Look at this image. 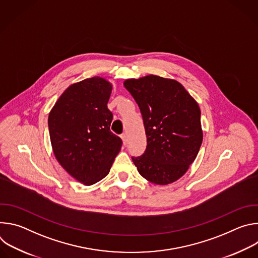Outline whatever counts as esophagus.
Here are the masks:
<instances>
[{
  "instance_id": "obj_1",
  "label": "esophagus",
  "mask_w": 258,
  "mask_h": 258,
  "mask_svg": "<svg viewBox=\"0 0 258 258\" xmlns=\"http://www.w3.org/2000/svg\"><path fill=\"white\" fill-rule=\"evenodd\" d=\"M120 138H121V140H122V144L125 146V145H126V143H127V138H126V135H125V134H122V135L120 136Z\"/></svg>"
}]
</instances>
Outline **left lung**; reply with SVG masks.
Instances as JSON below:
<instances>
[{
    "instance_id": "8db88e82",
    "label": "left lung",
    "mask_w": 258,
    "mask_h": 258,
    "mask_svg": "<svg viewBox=\"0 0 258 258\" xmlns=\"http://www.w3.org/2000/svg\"><path fill=\"white\" fill-rule=\"evenodd\" d=\"M138 103L147 135L145 153L133 158L139 173L165 186L187 172L203 140L197 101L175 80L149 75L123 82Z\"/></svg>"
}]
</instances>
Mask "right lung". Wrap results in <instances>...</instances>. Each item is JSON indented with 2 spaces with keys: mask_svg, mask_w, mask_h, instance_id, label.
<instances>
[{
  "mask_svg": "<svg viewBox=\"0 0 258 258\" xmlns=\"http://www.w3.org/2000/svg\"><path fill=\"white\" fill-rule=\"evenodd\" d=\"M112 84L101 77L70 85L49 113L53 153L59 164L83 185L104 178L121 149V139L110 132L107 108Z\"/></svg>",
  "mask_w": 258,
  "mask_h": 258,
  "instance_id": "obj_1",
  "label": "right lung"
}]
</instances>
